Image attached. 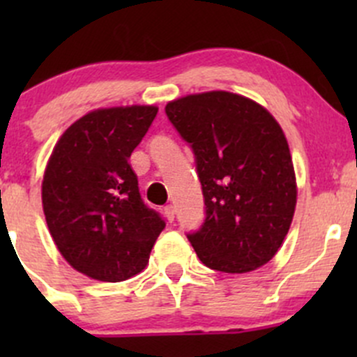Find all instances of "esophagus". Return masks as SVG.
I'll use <instances>...</instances> for the list:
<instances>
[{
	"instance_id": "34e87169",
	"label": "esophagus",
	"mask_w": 357,
	"mask_h": 357,
	"mask_svg": "<svg viewBox=\"0 0 357 357\" xmlns=\"http://www.w3.org/2000/svg\"><path fill=\"white\" fill-rule=\"evenodd\" d=\"M164 214H165V218H167V221L172 222L176 218V208L172 207V205H167V207L164 208Z\"/></svg>"
}]
</instances>
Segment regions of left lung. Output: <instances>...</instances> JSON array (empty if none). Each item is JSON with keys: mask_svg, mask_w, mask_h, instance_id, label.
Listing matches in <instances>:
<instances>
[{"mask_svg": "<svg viewBox=\"0 0 357 357\" xmlns=\"http://www.w3.org/2000/svg\"><path fill=\"white\" fill-rule=\"evenodd\" d=\"M165 114L195 155L205 219L186 236L199 259L222 273L264 266L282 247L297 204L280 124L264 107L228 91L174 100Z\"/></svg>", "mask_w": 357, "mask_h": 357, "instance_id": "1", "label": "left lung"}]
</instances>
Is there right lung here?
<instances>
[{"label": "right lung", "mask_w": 357, "mask_h": 357, "mask_svg": "<svg viewBox=\"0 0 357 357\" xmlns=\"http://www.w3.org/2000/svg\"><path fill=\"white\" fill-rule=\"evenodd\" d=\"M152 105L93 110L53 149L43 178L46 225L63 259L100 282H124L149 264L165 221L139 195L129 164L152 126Z\"/></svg>", "instance_id": "obj_1"}]
</instances>
